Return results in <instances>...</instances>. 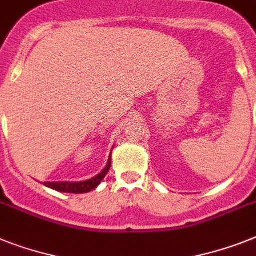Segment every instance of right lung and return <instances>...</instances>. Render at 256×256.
Masks as SVG:
<instances>
[{
    "label": "right lung",
    "instance_id": "right-lung-1",
    "mask_svg": "<svg viewBox=\"0 0 256 256\" xmlns=\"http://www.w3.org/2000/svg\"><path fill=\"white\" fill-rule=\"evenodd\" d=\"M110 168H111V156H110L108 164L104 168V170L99 175L94 176V178L88 179V180L77 182V183H69V182H54V183H48V182H46L44 186H47V187H50L52 190H56V191L68 192V194H85V192H90L98 187L99 183L103 180V178L108 172Z\"/></svg>",
    "mask_w": 256,
    "mask_h": 256
}]
</instances>
